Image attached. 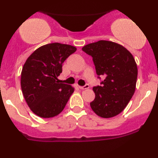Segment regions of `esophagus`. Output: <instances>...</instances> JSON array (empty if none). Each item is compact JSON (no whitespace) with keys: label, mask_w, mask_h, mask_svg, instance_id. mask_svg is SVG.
<instances>
[{"label":"esophagus","mask_w":158,"mask_h":158,"mask_svg":"<svg viewBox=\"0 0 158 158\" xmlns=\"http://www.w3.org/2000/svg\"><path fill=\"white\" fill-rule=\"evenodd\" d=\"M79 88H80L81 90H85V89H88L89 88V85L88 84H85L84 86H79Z\"/></svg>","instance_id":"1"}]
</instances>
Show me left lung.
<instances>
[{
  "label": "left lung",
  "instance_id": "left-lung-1",
  "mask_svg": "<svg viewBox=\"0 0 158 158\" xmlns=\"http://www.w3.org/2000/svg\"><path fill=\"white\" fill-rule=\"evenodd\" d=\"M81 50L92 57L98 79L104 78L100 85L93 88L92 110L103 118L121 113L135 91L137 68L133 56L122 45L104 40L85 45Z\"/></svg>",
  "mask_w": 158,
  "mask_h": 158
}]
</instances>
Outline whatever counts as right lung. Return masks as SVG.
I'll return each instance as SVG.
<instances>
[{
    "label": "right lung",
    "mask_w": 158,
    "mask_h": 158,
    "mask_svg": "<svg viewBox=\"0 0 158 158\" xmlns=\"http://www.w3.org/2000/svg\"><path fill=\"white\" fill-rule=\"evenodd\" d=\"M77 48L52 43L38 48L28 57L21 75L25 100L34 114L42 118L55 117L62 111L74 88L59 83L62 64Z\"/></svg>",
    "instance_id": "1"
}]
</instances>
